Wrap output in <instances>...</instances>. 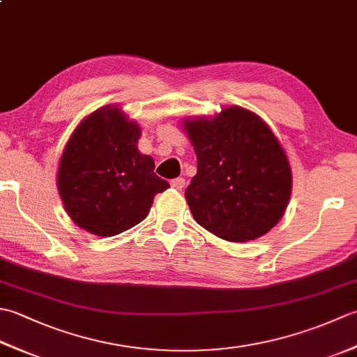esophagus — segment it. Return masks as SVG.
<instances>
[{"mask_svg":"<svg viewBox=\"0 0 357 357\" xmlns=\"http://www.w3.org/2000/svg\"><path fill=\"white\" fill-rule=\"evenodd\" d=\"M170 184H172L173 188H176V190H183V188L185 187V179L184 178H174Z\"/></svg>","mask_w":357,"mask_h":357,"instance_id":"obj_1","label":"esophagus"}]
</instances>
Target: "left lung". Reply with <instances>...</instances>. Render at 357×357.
<instances>
[{
	"instance_id": "8db88e82",
	"label": "left lung",
	"mask_w": 357,
	"mask_h": 357,
	"mask_svg": "<svg viewBox=\"0 0 357 357\" xmlns=\"http://www.w3.org/2000/svg\"><path fill=\"white\" fill-rule=\"evenodd\" d=\"M184 124L198 158L185 190L195 221L231 242L271 230L290 199L291 169L270 127L241 107Z\"/></svg>"
}]
</instances>
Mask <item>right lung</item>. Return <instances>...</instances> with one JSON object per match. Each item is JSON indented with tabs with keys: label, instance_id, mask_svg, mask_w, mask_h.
<instances>
[{
	"label": "right lung",
	"instance_id": "1",
	"mask_svg": "<svg viewBox=\"0 0 357 357\" xmlns=\"http://www.w3.org/2000/svg\"><path fill=\"white\" fill-rule=\"evenodd\" d=\"M139 126L118 107L87 116L59 161L58 190L73 222L96 236H115L146 219L155 195L170 187L155 161L139 153Z\"/></svg>",
	"mask_w": 357,
	"mask_h": 357
}]
</instances>
